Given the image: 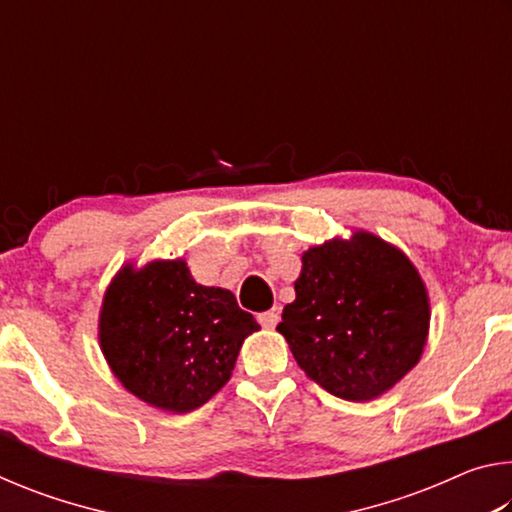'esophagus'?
Wrapping results in <instances>:
<instances>
[{"label": "esophagus", "mask_w": 512, "mask_h": 512, "mask_svg": "<svg viewBox=\"0 0 512 512\" xmlns=\"http://www.w3.org/2000/svg\"><path fill=\"white\" fill-rule=\"evenodd\" d=\"M257 320H259V325H262V327L273 329L277 323H280V311L268 309V311H264V314H259Z\"/></svg>", "instance_id": "34e87169"}]
</instances>
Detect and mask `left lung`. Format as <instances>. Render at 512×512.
I'll list each match as a JSON object with an SVG mask.
<instances>
[{"instance_id":"8db88e82","label":"left lung","mask_w":512,"mask_h":512,"mask_svg":"<svg viewBox=\"0 0 512 512\" xmlns=\"http://www.w3.org/2000/svg\"><path fill=\"white\" fill-rule=\"evenodd\" d=\"M277 332L327 393L375 400L422 357L427 287L400 248L357 230L302 255L296 300L284 307Z\"/></svg>"}]
</instances>
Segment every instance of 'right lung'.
I'll list each match as a JSON object with an SVG mask.
<instances>
[{"mask_svg":"<svg viewBox=\"0 0 512 512\" xmlns=\"http://www.w3.org/2000/svg\"><path fill=\"white\" fill-rule=\"evenodd\" d=\"M253 314L228 289L203 287L183 259L126 264L99 314V343L128 393L162 411L187 413L228 384Z\"/></svg>","mask_w":512,"mask_h":512,"instance_id":"obj_1","label":"right lung"}]
</instances>
